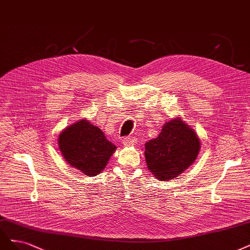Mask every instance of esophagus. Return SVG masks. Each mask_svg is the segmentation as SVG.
<instances>
[{
  "label": "esophagus",
  "mask_w": 250,
  "mask_h": 250,
  "mask_svg": "<svg viewBox=\"0 0 250 250\" xmlns=\"http://www.w3.org/2000/svg\"><path fill=\"white\" fill-rule=\"evenodd\" d=\"M122 144L124 146H127V147H129V146H134L136 144V140L134 139V137L126 136V137H124V139L122 140Z\"/></svg>",
  "instance_id": "obj_1"
}]
</instances>
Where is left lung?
Wrapping results in <instances>:
<instances>
[{"instance_id":"left-lung-1","label":"left lung","mask_w":250,"mask_h":250,"mask_svg":"<svg viewBox=\"0 0 250 250\" xmlns=\"http://www.w3.org/2000/svg\"><path fill=\"white\" fill-rule=\"evenodd\" d=\"M201 149L199 136L181 118L162 126L156 139L145 145V158L151 173L160 181L179 177L196 159Z\"/></svg>"}]
</instances>
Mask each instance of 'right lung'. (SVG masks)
I'll list each match as a JSON object with an SVG mask.
<instances>
[{
  "instance_id": "right-lung-1",
  "label": "right lung",
  "mask_w": 250,
  "mask_h": 250,
  "mask_svg": "<svg viewBox=\"0 0 250 250\" xmlns=\"http://www.w3.org/2000/svg\"><path fill=\"white\" fill-rule=\"evenodd\" d=\"M58 141L68 165L89 177L101 173L117 149L100 128L84 119L65 128Z\"/></svg>"
}]
</instances>
